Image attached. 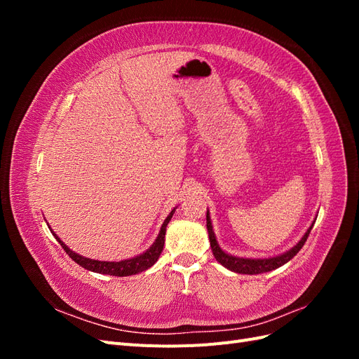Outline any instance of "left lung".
Wrapping results in <instances>:
<instances>
[{"instance_id": "obj_1", "label": "left lung", "mask_w": 359, "mask_h": 359, "mask_svg": "<svg viewBox=\"0 0 359 359\" xmlns=\"http://www.w3.org/2000/svg\"><path fill=\"white\" fill-rule=\"evenodd\" d=\"M316 222V220H314ZM307 229V232L304 233V236L299 240V243L297 245H293L290 250H287L286 253L278 255L274 257H264V259H252V257H236L232 255H227L226 252L220 248L219 243L215 240V235L212 231V224H211V219H210V211H206V229H208V235H210V244H211V250L212 255L215 257L217 262H220L224 268L233 271V273L238 274H262V273H268V271H273L280 268L281 265L287 264L289 260L295 256L299 250L302 248V245L306 244L307 238L310 235V231L313 229V224Z\"/></svg>"}]
</instances>
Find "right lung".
I'll use <instances>...</instances> for the list:
<instances>
[{
    "mask_svg": "<svg viewBox=\"0 0 359 359\" xmlns=\"http://www.w3.org/2000/svg\"><path fill=\"white\" fill-rule=\"evenodd\" d=\"M173 212H175V208L170 211V214L166 217L165 223L161 224L160 227V232L158 236L156 238L154 244L151 245L145 253L139 255L136 257L132 259H126V260H119V262H104V260H94V259H88V257H83L78 253L72 252V250L64 244L60 238L57 236L55 232H52V235L55 236V240L62 245L64 252H66L76 264L81 265L82 268L93 271V273H99V274H109V276H115V277H127V276H133V274H139L142 273V271L148 269L153 266L157 259L160 257L161 252H163V245H165V233H166V226L170 222Z\"/></svg>",
    "mask_w": 359,
    "mask_h": 359,
    "instance_id": "obj_1",
    "label": "right lung"
}]
</instances>
